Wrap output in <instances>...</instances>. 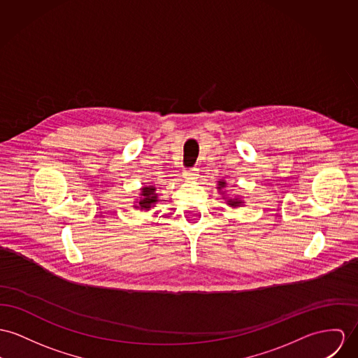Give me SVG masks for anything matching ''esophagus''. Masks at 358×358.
<instances>
[{
  "label": "esophagus",
  "mask_w": 358,
  "mask_h": 358,
  "mask_svg": "<svg viewBox=\"0 0 358 358\" xmlns=\"http://www.w3.org/2000/svg\"><path fill=\"white\" fill-rule=\"evenodd\" d=\"M197 176H199V170H197L196 167H193V169H189V170H185V171H184V178H185L187 181H193V180H196V178H197Z\"/></svg>",
  "instance_id": "34e87169"
}]
</instances>
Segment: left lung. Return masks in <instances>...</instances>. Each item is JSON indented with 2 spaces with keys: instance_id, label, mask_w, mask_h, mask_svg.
<instances>
[{
  "instance_id": "8db88e82",
  "label": "left lung",
  "mask_w": 358,
  "mask_h": 358,
  "mask_svg": "<svg viewBox=\"0 0 358 358\" xmlns=\"http://www.w3.org/2000/svg\"><path fill=\"white\" fill-rule=\"evenodd\" d=\"M226 181L224 180H220L218 181V187H217V189H218V192L222 194V199H226V204L229 206V207H233V208H237V207H243L244 206V200L240 197V196H234V197H229V196H226Z\"/></svg>"
}]
</instances>
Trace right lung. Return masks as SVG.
Here are the masks:
<instances>
[{
  "label": "right lung",
  "mask_w": 358,
  "mask_h": 358,
  "mask_svg": "<svg viewBox=\"0 0 358 358\" xmlns=\"http://www.w3.org/2000/svg\"><path fill=\"white\" fill-rule=\"evenodd\" d=\"M159 188L154 187V185H147V187H141L138 197L135 200L134 208L141 210V211H148L152 207H155V204L159 201Z\"/></svg>",
  "instance_id": "right-lung-1"
}]
</instances>
